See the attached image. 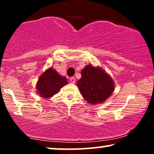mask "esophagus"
<instances>
[{"label": "esophagus", "instance_id": "esophagus-1", "mask_svg": "<svg viewBox=\"0 0 154 154\" xmlns=\"http://www.w3.org/2000/svg\"><path fill=\"white\" fill-rule=\"evenodd\" d=\"M75 77H71L70 78V82H71L72 83H75Z\"/></svg>", "mask_w": 154, "mask_h": 154}]
</instances>
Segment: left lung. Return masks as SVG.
<instances>
[{"label":"left lung","instance_id":"1","mask_svg":"<svg viewBox=\"0 0 154 154\" xmlns=\"http://www.w3.org/2000/svg\"><path fill=\"white\" fill-rule=\"evenodd\" d=\"M82 77L77 85L82 97L89 103H103L114 91V82L110 75L99 66L88 64L81 72Z\"/></svg>","mask_w":154,"mask_h":154}]
</instances>
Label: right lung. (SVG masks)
Segmentation results:
<instances>
[{"instance_id":"right-lung-1","label":"right lung","mask_w":154,"mask_h":154,"mask_svg":"<svg viewBox=\"0 0 154 154\" xmlns=\"http://www.w3.org/2000/svg\"><path fill=\"white\" fill-rule=\"evenodd\" d=\"M67 84L66 77L61 76L51 67L39 77L36 85V92L42 98H50Z\"/></svg>"}]
</instances>
